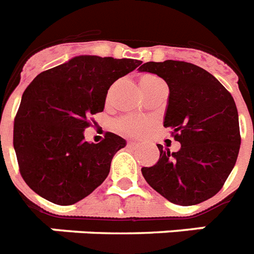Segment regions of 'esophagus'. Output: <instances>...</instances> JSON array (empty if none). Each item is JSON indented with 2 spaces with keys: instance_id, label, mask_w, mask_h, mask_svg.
Returning a JSON list of instances; mask_svg holds the SVG:
<instances>
[{
  "instance_id": "34e87169",
  "label": "esophagus",
  "mask_w": 254,
  "mask_h": 254,
  "mask_svg": "<svg viewBox=\"0 0 254 254\" xmlns=\"http://www.w3.org/2000/svg\"><path fill=\"white\" fill-rule=\"evenodd\" d=\"M127 145H129V146H137L138 143L135 141H127Z\"/></svg>"
}]
</instances>
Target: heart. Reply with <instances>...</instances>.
I'll return each instance as SVG.
<instances>
[{"label": "heart", "instance_id": "obj_1", "mask_svg": "<svg viewBox=\"0 0 254 254\" xmlns=\"http://www.w3.org/2000/svg\"><path fill=\"white\" fill-rule=\"evenodd\" d=\"M156 82H160L159 78L155 77V75H151V74H146V75H142L141 79H139V86H141V90L143 91V90L148 88ZM111 91H112V88L109 90L108 98L111 95ZM150 125H151V121L147 120V119L134 116L123 117V119L115 123V127L117 130L124 134H127V135H141L142 133H145L147 130V127Z\"/></svg>", "mask_w": 254, "mask_h": 254}]
</instances>
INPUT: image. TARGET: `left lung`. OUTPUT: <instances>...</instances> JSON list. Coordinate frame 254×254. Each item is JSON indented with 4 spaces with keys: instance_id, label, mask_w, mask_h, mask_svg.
<instances>
[{
    "instance_id": "left-lung-1",
    "label": "left lung",
    "mask_w": 254,
    "mask_h": 254,
    "mask_svg": "<svg viewBox=\"0 0 254 254\" xmlns=\"http://www.w3.org/2000/svg\"><path fill=\"white\" fill-rule=\"evenodd\" d=\"M139 71L156 74L170 88L164 127L181 143L179 151H160L143 167L148 185L172 203L197 205L222 189L240 150L238 108L232 95L205 69L167 60L146 63Z\"/></svg>"
}]
</instances>
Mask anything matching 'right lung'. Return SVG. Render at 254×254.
<instances>
[{
  "instance_id": "1",
  "label": "right lung",
  "mask_w": 254,
  "mask_h": 254,
  "mask_svg": "<svg viewBox=\"0 0 254 254\" xmlns=\"http://www.w3.org/2000/svg\"><path fill=\"white\" fill-rule=\"evenodd\" d=\"M142 61L77 56L40 73L22 95L14 121V150L20 175L40 197L73 205L106 180L111 162L127 141L106 133L84 139L88 117L103 112L113 82Z\"/></svg>"
}]
</instances>
